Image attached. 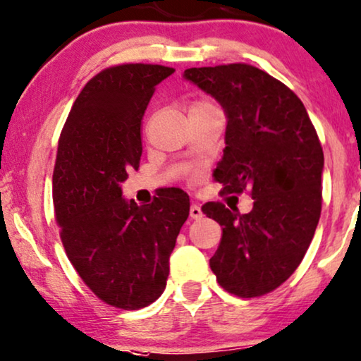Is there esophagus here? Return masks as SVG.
Instances as JSON below:
<instances>
[{"instance_id": "34e87169", "label": "esophagus", "mask_w": 361, "mask_h": 361, "mask_svg": "<svg viewBox=\"0 0 361 361\" xmlns=\"http://www.w3.org/2000/svg\"><path fill=\"white\" fill-rule=\"evenodd\" d=\"M189 215L190 219H194V221H197V219H202V209L199 207L197 204H192L190 205V210H189Z\"/></svg>"}]
</instances>
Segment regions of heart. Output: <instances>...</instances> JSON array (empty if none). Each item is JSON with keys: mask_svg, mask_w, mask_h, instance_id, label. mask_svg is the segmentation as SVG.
<instances>
[{"mask_svg": "<svg viewBox=\"0 0 361 361\" xmlns=\"http://www.w3.org/2000/svg\"><path fill=\"white\" fill-rule=\"evenodd\" d=\"M197 104H210V102H205V101H199V102H195V104H192V106H197Z\"/></svg>", "mask_w": 361, "mask_h": 361, "instance_id": "b5f03b06", "label": "heart"}]
</instances>
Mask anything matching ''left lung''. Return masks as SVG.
Here are the masks:
<instances>
[{
  "mask_svg": "<svg viewBox=\"0 0 361 361\" xmlns=\"http://www.w3.org/2000/svg\"><path fill=\"white\" fill-rule=\"evenodd\" d=\"M187 81L227 114L226 149L214 171L226 194L249 190V214L207 202L222 226L210 269L228 293L254 298L292 275L308 250L322 212L324 151L305 106L292 89L245 63L185 69Z\"/></svg>",
  "mask_w": 361,
  "mask_h": 361,
  "instance_id": "obj_1",
  "label": "left lung"
}]
</instances>
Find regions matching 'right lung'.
<instances>
[{"instance_id": "1", "label": "right lung", "mask_w": 361, "mask_h": 361, "mask_svg": "<svg viewBox=\"0 0 361 361\" xmlns=\"http://www.w3.org/2000/svg\"><path fill=\"white\" fill-rule=\"evenodd\" d=\"M161 64H119L89 79L61 130L53 202L69 262L107 305L139 310L161 297L169 257L189 217V195L167 190L152 204L126 200L121 182L139 169L140 121Z\"/></svg>"}]
</instances>
